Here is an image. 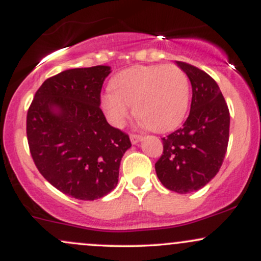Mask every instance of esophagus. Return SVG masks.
Segmentation results:
<instances>
[{
  "label": "esophagus",
  "instance_id": "esophagus-1",
  "mask_svg": "<svg viewBox=\"0 0 261 261\" xmlns=\"http://www.w3.org/2000/svg\"><path fill=\"white\" fill-rule=\"evenodd\" d=\"M130 140H131V143H133V145H136V143H139L140 141L142 140V136H140V135L131 134L130 135Z\"/></svg>",
  "mask_w": 261,
  "mask_h": 261
}]
</instances>
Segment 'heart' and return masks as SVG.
<instances>
[{
	"label": "heart",
	"instance_id": "b5f03b06",
	"mask_svg": "<svg viewBox=\"0 0 261 261\" xmlns=\"http://www.w3.org/2000/svg\"><path fill=\"white\" fill-rule=\"evenodd\" d=\"M190 100L187 73L175 65L136 66L122 71L101 95V107L114 126L135 112L151 130L168 131L184 119Z\"/></svg>",
	"mask_w": 261,
	"mask_h": 261
}]
</instances>
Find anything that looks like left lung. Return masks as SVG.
Wrapping results in <instances>:
<instances>
[{
    "instance_id": "left-lung-1",
    "label": "left lung",
    "mask_w": 261,
    "mask_h": 261,
    "mask_svg": "<svg viewBox=\"0 0 261 261\" xmlns=\"http://www.w3.org/2000/svg\"><path fill=\"white\" fill-rule=\"evenodd\" d=\"M193 88L190 113L180 128L163 137L155 163L158 179L169 190L193 193L217 174L229 139V110L216 81L193 65L175 61Z\"/></svg>"
}]
</instances>
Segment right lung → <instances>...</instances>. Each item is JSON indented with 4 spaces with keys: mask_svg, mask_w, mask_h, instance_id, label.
<instances>
[{
    "mask_svg": "<svg viewBox=\"0 0 261 261\" xmlns=\"http://www.w3.org/2000/svg\"><path fill=\"white\" fill-rule=\"evenodd\" d=\"M109 66L72 68L47 79L27 114L35 166L61 193L97 200L115 189L128 136L110 126L100 109Z\"/></svg>",
    "mask_w": 261,
    "mask_h": 261,
    "instance_id": "obj_1",
    "label": "right lung"
}]
</instances>
